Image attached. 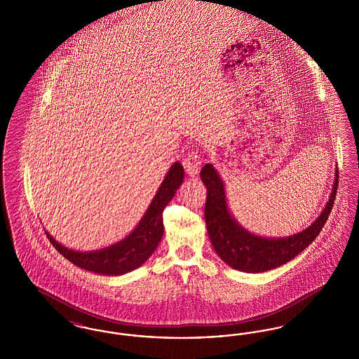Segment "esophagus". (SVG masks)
Masks as SVG:
<instances>
[{
	"label": "esophagus",
	"mask_w": 359,
	"mask_h": 359,
	"mask_svg": "<svg viewBox=\"0 0 359 359\" xmlns=\"http://www.w3.org/2000/svg\"><path fill=\"white\" fill-rule=\"evenodd\" d=\"M183 165L186 168L188 176H192V177L196 176L202 165L201 154H198V152H189L187 157L183 160Z\"/></svg>",
	"instance_id": "esophagus-1"
}]
</instances>
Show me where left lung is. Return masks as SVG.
Returning <instances> with one entry per match:
<instances>
[{"mask_svg": "<svg viewBox=\"0 0 359 359\" xmlns=\"http://www.w3.org/2000/svg\"><path fill=\"white\" fill-rule=\"evenodd\" d=\"M207 188L205 219L212 248L229 266L246 273H262L278 268L302 253L319 236L332 210L338 189V168L328 202L320 215L300 233L290 237L269 238L246 230L233 217L227 205L224 183L212 164L201 171Z\"/></svg>", "mask_w": 359, "mask_h": 359, "instance_id": "8db88e82", "label": "left lung"}]
</instances>
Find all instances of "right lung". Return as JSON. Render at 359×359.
I'll use <instances>...</instances> for the list:
<instances>
[{
    "label": "right lung",
    "instance_id": "add662e5",
    "mask_svg": "<svg viewBox=\"0 0 359 359\" xmlns=\"http://www.w3.org/2000/svg\"><path fill=\"white\" fill-rule=\"evenodd\" d=\"M184 179L183 165L176 161L167 172L161 186L136 227L120 242L91 252L72 250L46 231L52 246L74 265L103 276H121L140 268L160 243L164 234L163 211L171 202Z\"/></svg>",
    "mask_w": 359,
    "mask_h": 359
}]
</instances>
